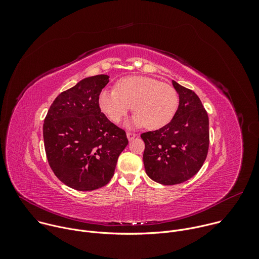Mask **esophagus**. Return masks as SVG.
<instances>
[{
    "instance_id": "obj_1",
    "label": "esophagus",
    "mask_w": 259,
    "mask_h": 259,
    "mask_svg": "<svg viewBox=\"0 0 259 259\" xmlns=\"http://www.w3.org/2000/svg\"><path fill=\"white\" fill-rule=\"evenodd\" d=\"M136 136H137V134H135V133L127 132V138H128V140H129V141H131L132 139H134V137H136Z\"/></svg>"
}]
</instances>
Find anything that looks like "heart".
I'll return each mask as SVG.
<instances>
[{
    "label": "heart",
    "mask_w": 259,
    "mask_h": 259,
    "mask_svg": "<svg viewBox=\"0 0 259 259\" xmlns=\"http://www.w3.org/2000/svg\"><path fill=\"white\" fill-rule=\"evenodd\" d=\"M177 91L170 85L143 76L119 80L115 90L103 89L98 94L100 112L113 123H119L131 109L135 112L127 127L145 125L151 130L166 126L178 107Z\"/></svg>",
    "instance_id": "b5f03b06"
}]
</instances>
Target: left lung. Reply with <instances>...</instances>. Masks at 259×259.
<instances>
[{
    "instance_id": "1",
    "label": "left lung",
    "mask_w": 259,
    "mask_h": 259,
    "mask_svg": "<svg viewBox=\"0 0 259 259\" xmlns=\"http://www.w3.org/2000/svg\"><path fill=\"white\" fill-rule=\"evenodd\" d=\"M179 97L173 119L156 131L142 133L143 164L154 181L173 186L196 175L209 147V119L198 95L172 81Z\"/></svg>"
}]
</instances>
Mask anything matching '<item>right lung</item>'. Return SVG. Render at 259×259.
Returning a JSON list of instances; mask_svg holds the SVG:
<instances>
[{
  "label": "right lung",
  "mask_w": 259,
  "mask_h": 259,
  "mask_svg": "<svg viewBox=\"0 0 259 259\" xmlns=\"http://www.w3.org/2000/svg\"><path fill=\"white\" fill-rule=\"evenodd\" d=\"M108 82L107 75L83 79L55 98L44 121L49 165L57 178L73 190L88 192L104 187L128 144L125 131L98 107V94Z\"/></svg>",
  "instance_id": "obj_1"
}]
</instances>
